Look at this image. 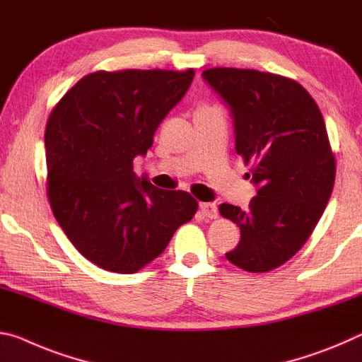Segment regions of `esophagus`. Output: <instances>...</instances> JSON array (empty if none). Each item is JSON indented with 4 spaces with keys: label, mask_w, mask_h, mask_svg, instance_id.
Returning a JSON list of instances; mask_svg holds the SVG:
<instances>
[{
    "label": "esophagus",
    "mask_w": 362,
    "mask_h": 362,
    "mask_svg": "<svg viewBox=\"0 0 362 362\" xmlns=\"http://www.w3.org/2000/svg\"><path fill=\"white\" fill-rule=\"evenodd\" d=\"M199 206H200V213H202L204 216H206V218H216L218 216V209H216L215 204L202 202Z\"/></svg>",
    "instance_id": "obj_1"
}]
</instances>
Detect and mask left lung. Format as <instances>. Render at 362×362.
<instances>
[{"label":"left lung","mask_w":362,"mask_h":362,"mask_svg":"<svg viewBox=\"0 0 362 362\" xmlns=\"http://www.w3.org/2000/svg\"><path fill=\"white\" fill-rule=\"evenodd\" d=\"M202 76L229 105L235 152L252 163L258 187L247 210L220 205L221 216L240 228L226 258L248 272L279 268L310 239L334 189L335 157L321 110L287 76L230 67Z\"/></svg>","instance_id":"obj_1"}]
</instances>
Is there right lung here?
Returning a JSON list of instances; mask_svg holds the SVG:
<instances>
[{"instance_id":"1","label":"right lung","mask_w":362,"mask_h":362,"mask_svg":"<svg viewBox=\"0 0 362 362\" xmlns=\"http://www.w3.org/2000/svg\"><path fill=\"white\" fill-rule=\"evenodd\" d=\"M194 70H120L83 76L47 118L46 192L59 226L83 257L122 274L144 268L197 211L185 191L139 180L136 156L180 103Z\"/></svg>"}]
</instances>
